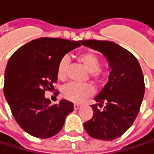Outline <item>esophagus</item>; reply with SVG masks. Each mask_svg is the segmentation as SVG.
<instances>
[{"label": "esophagus", "mask_w": 154, "mask_h": 154, "mask_svg": "<svg viewBox=\"0 0 154 154\" xmlns=\"http://www.w3.org/2000/svg\"><path fill=\"white\" fill-rule=\"evenodd\" d=\"M80 106H81V105L80 104H74V109L75 110H77V109L80 108Z\"/></svg>", "instance_id": "obj_1"}]
</instances>
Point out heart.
<instances>
[{
    "label": "heart",
    "instance_id": "b5f03b06",
    "mask_svg": "<svg viewBox=\"0 0 154 154\" xmlns=\"http://www.w3.org/2000/svg\"><path fill=\"white\" fill-rule=\"evenodd\" d=\"M78 61L89 72V76L96 84H101L106 80V74L100 69V60L92 52H85L77 56ZM70 62L68 56H63L59 61L57 68V76L60 80L66 78L67 67ZM62 96L72 102H81L83 100L93 95L94 88L88 83H75L70 82L62 88Z\"/></svg>",
    "mask_w": 154,
    "mask_h": 154
}]
</instances>
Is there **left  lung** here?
Masks as SVG:
<instances>
[{
  "instance_id": "1",
  "label": "left lung",
  "mask_w": 154,
  "mask_h": 154,
  "mask_svg": "<svg viewBox=\"0 0 154 154\" xmlns=\"http://www.w3.org/2000/svg\"><path fill=\"white\" fill-rule=\"evenodd\" d=\"M81 43L102 53L112 69L108 82L94 98L98 104L91 106L93 117L83 124L84 129L94 139H117L132 125L140 111L145 92L140 64L130 52L112 42L86 40Z\"/></svg>"
}]
</instances>
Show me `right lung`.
<instances>
[{
  "mask_svg": "<svg viewBox=\"0 0 154 154\" xmlns=\"http://www.w3.org/2000/svg\"><path fill=\"white\" fill-rule=\"evenodd\" d=\"M81 41L42 37L24 44L9 59L3 91L12 114L23 130L41 139L58 134L74 105L66 100L51 105L45 91L57 82L59 61Z\"/></svg>",
  "mask_w": 154,
  "mask_h": 154,
  "instance_id": "add662e5",
  "label": "right lung"
}]
</instances>
